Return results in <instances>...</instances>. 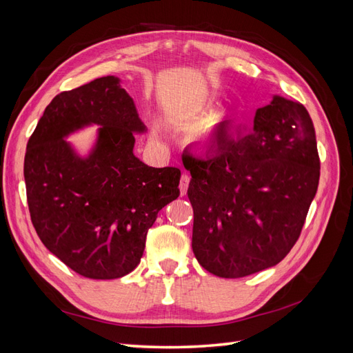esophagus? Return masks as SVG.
Masks as SVG:
<instances>
[{"label":"esophagus","mask_w":353,"mask_h":353,"mask_svg":"<svg viewBox=\"0 0 353 353\" xmlns=\"http://www.w3.org/2000/svg\"><path fill=\"white\" fill-rule=\"evenodd\" d=\"M188 184H190V176L187 174H183L179 181V190H181V196H185L187 194V190H188Z\"/></svg>","instance_id":"1"}]
</instances>
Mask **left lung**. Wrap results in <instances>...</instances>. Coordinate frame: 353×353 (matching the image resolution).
<instances>
[{
    "label": "left lung",
    "instance_id": "left-lung-1",
    "mask_svg": "<svg viewBox=\"0 0 353 353\" xmlns=\"http://www.w3.org/2000/svg\"><path fill=\"white\" fill-rule=\"evenodd\" d=\"M183 163L191 174V245L203 268L241 279L285 258L319 181L314 125L301 103L272 95L250 130L223 126L210 152H184Z\"/></svg>",
    "mask_w": 353,
    "mask_h": 353
}]
</instances>
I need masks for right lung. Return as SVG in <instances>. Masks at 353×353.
<instances>
[{
    "label": "right lung",
    "instance_id": "obj_1",
    "mask_svg": "<svg viewBox=\"0 0 353 353\" xmlns=\"http://www.w3.org/2000/svg\"><path fill=\"white\" fill-rule=\"evenodd\" d=\"M99 128L87 154L67 141ZM147 132L116 77L56 95L29 138L25 183L30 219L46 248L87 279L113 280L140 263L159 210L179 196L181 170L134 154Z\"/></svg>",
    "mask_w": 353,
    "mask_h": 353
}]
</instances>
